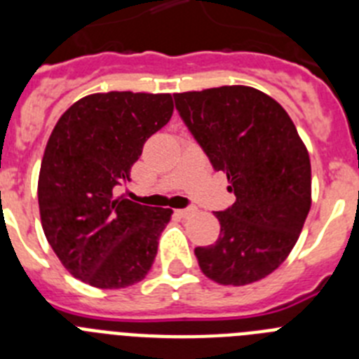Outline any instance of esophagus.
I'll use <instances>...</instances> for the list:
<instances>
[{"mask_svg": "<svg viewBox=\"0 0 359 359\" xmlns=\"http://www.w3.org/2000/svg\"><path fill=\"white\" fill-rule=\"evenodd\" d=\"M196 208L194 207H187V208H180V210H176V214L180 215V217H189L190 214H194Z\"/></svg>", "mask_w": 359, "mask_h": 359, "instance_id": "34e87169", "label": "esophagus"}]
</instances>
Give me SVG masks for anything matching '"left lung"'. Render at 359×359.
I'll return each mask as SVG.
<instances>
[{
	"instance_id": "1",
	"label": "left lung",
	"mask_w": 359,
	"mask_h": 359,
	"mask_svg": "<svg viewBox=\"0 0 359 359\" xmlns=\"http://www.w3.org/2000/svg\"><path fill=\"white\" fill-rule=\"evenodd\" d=\"M176 109L236 203L215 217L219 239L194 250L224 286L261 280L293 250L311 208V161L286 109L248 86L174 95Z\"/></svg>"
}]
</instances>
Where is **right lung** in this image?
<instances>
[{"mask_svg": "<svg viewBox=\"0 0 359 359\" xmlns=\"http://www.w3.org/2000/svg\"><path fill=\"white\" fill-rule=\"evenodd\" d=\"M172 109L170 95L95 93L73 104L53 128L37 185L41 223L79 280L120 290L151 269L172 210L115 198V190Z\"/></svg>", "mask_w": 359, "mask_h": 359, "instance_id": "obj_1", "label": "right lung"}]
</instances>
